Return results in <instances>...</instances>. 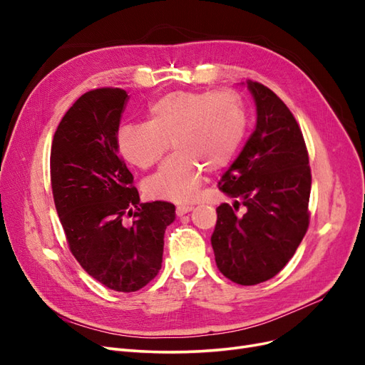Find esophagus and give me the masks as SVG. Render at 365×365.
<instances>
[{
	"mask_svg": "<svg viewBox=\"0 0 365 365\" xmlns=\"http://www.w3.org/2000/svg\"><path fill=\"white\" fill-rule=\"evenodd\" d=\"M192 205H185V204H181V205H178L176 207V215L178 216H182V215H185V213H189V212H192Z\"/></svg>",
	"mask_w": 365,
	"mask_h": 365,
	"instance_id": "34e87169",
	"label": "esophagus"
}]
</instances>
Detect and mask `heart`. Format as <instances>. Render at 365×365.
Instances as JSON below:
<instances>
[{"label":"heart","mask_w":365,"mask_h":365,"mask_svg":"<svg viewBox=\"0 0 365 365\" xmlns=\"http://www.w3.org/2000/svg\"><path fill=\"white\" fill-rule=\"evenodd\" d=\"M247 129L245 105L231 90L172 91L149 106L148 123L123 125L117 148L128 163L149 169L169 150L157 173L146 180V193L158 200L190 201L204 170L217 172L235 157Z\"/></svg>","instance_id":"b5f03b06"}]
</instances>
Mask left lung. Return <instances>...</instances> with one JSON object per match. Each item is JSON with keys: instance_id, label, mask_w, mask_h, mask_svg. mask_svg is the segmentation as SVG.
Listing matches in <instances>:
<instances>
[{"instance_id": "left-lung-1", "label": "left lung", "mask_w": 365, "mask_h": 365, "mask_svg": "<svg viewBox=\"0 0 365 365\" xmlns=\"http://www.w3.org/2000/svg\"><path fill=\"white\" fill-rule=\"evenodd\" d=\"M257 125L217 187L235 204H220L212 235L217 269L251 286L277 275L309 227L311 165L295 117L268 86L247 81ZM245 215H237L240 204Z\"/></svg>"}]
</instances>
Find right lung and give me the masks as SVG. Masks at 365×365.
<instances>
[{
	"mask_svg": "<svg viewBox=\"0 0 365 365\" xmlns=\"http://www.w3.org/2000/svg\"><path fill=\"white\" fill-rule=\"evenodd\" d=\"M128 98L120 88L82 94L62 117L50 153L53 200L70 251L117 292H135L157 277L165 228L175 220L173 204L140 202L134 176L118 155L115 137Z\"/></svg>",
	"mask_w": 365,
	"mask_h": 365,
	"instance_id": "1",
	"label": "right lung"
}]
</instances>
